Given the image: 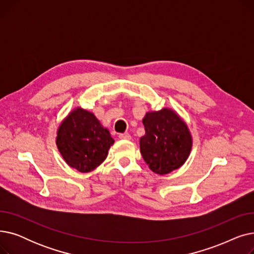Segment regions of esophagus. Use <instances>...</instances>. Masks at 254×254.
<instances>
[{"label":"esophagus","mask_w":254,"mask_h":254,"mask_svg":"<svg viewBox=\"0 0 254 254\" xmlns=\"http://www.w3.org/2000/svg\"><path fill=\"white\" fill-rule=\"evenodd\" d=\"M119 139H122V140H130L131 139V137H130V135L129 134H119Z\"/></svg>","instance_id":"34e87169"}]
</instances>
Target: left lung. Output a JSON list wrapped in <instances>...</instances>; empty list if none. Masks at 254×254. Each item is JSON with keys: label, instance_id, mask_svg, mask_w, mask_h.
Masks as SVG:
<instances>
[{"label": "left lung", "instance_id": "1", "mask_svg": "<svg viewBox=\"0 0 254 254\" xmlns=\"http://www.w3.org/2000/svg\"><path fill=\"white\" fill-rule=\"evenodd\" d=\"M145 135L140 150L145 163L158 175L179 169L190 154L192 136L181 116L171 108L146 112L143 118Z\"/></svg>", "mask_w": 254, "mask_h": 254}]
</instances>
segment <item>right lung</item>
I'll return each instance as SVG.
<instances>
[{
	"label": "right lung",
	"instance_id": "1",
	"mask_svg": "<svg viewBox=\"0 0 254 254\" xmlns=\"http://www.w3.org/2000/svg\"><path fill=\"white\" fill-rule=\"evenodd\" d=\"M56 143L66 164L88 173L105 161L114 140L95 114L77 107L59 126Z\"/></svg>",
	"mask_w": 254,
	"mask_h": 254
}]
</instances>
